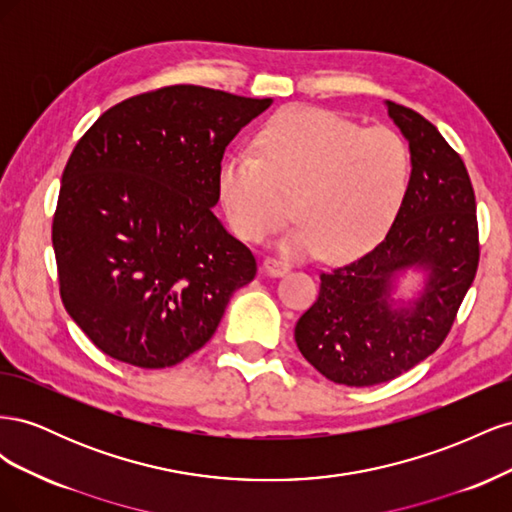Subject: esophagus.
Listing matches in <instances>:
<instances>
[{"instance_id":"1","label":"esophagus","mask_w":512,"mask_h":512,"mask_svg":"<svg viewBox=\"0 0 512 512\" xmlns=\"http://www.w3.org/2000/svg\"><path fill=\"white\" fill-rule=\"evenodd\" d=\"M265 271H267V275H271V277H282V275H286V273L290 271V262H286L284 258L269 256V258L265 260Z\"/></svg>"}]
</instances>
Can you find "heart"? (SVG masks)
Instances as JSON below:
<instances>
[{"mask_svg": "<svg viewBox=\"0 0 512 512\" xmlns=\"http://www.w3.org/2000/svg\"><path fill=\"white\" fill-rule=\"evenodd\" d=\"M412 151L389 126L361 128L327 111L297 106L277 113L256 136V158L230 156L218 170V196L235 235L260 243L286 222L292 196L297 226L282 241L292 256H356L382 239L408 196Z\"/></svg>", "mask_w": 512, "mask_h": 512, "instance_id": "obj_1", "label": "heart"}]
</instances>
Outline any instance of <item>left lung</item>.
<instances>
[{"instance_id":"1","label":"left lung","mask_w":512,"mask_h":512,"mask_svg":"<svg viewBox=\"0 0 512 512\" xmlns=\"http://www.w3.org/2000/svg\"><path fill=\"white\" fill-rule=\"evenodd\" d=\"M386 108L412 151L408 196L374 250L320 273L318 299L294 327L305 359L346 386L389 382L436 352L480 256L466 164L423 115L395 102ZM408 268H423L426 284L416 300L397 304L394 280Z\"/></svg>"}]
</instances>
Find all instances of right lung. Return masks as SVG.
<instances>
[{
  "label": "right lung",
  "mask_w": 512,
  "mask_h": 512,
  "mask_svg": "<svg viewBox=\"0 0 512 512\" xmlns=\"http://www.w3.org/2000/svg\"><path fill=\"white\" fill-rule=\"evenodd\" d=\"M271 98L173 85L108 108L61 175L59 294L104 354L177 365L218 329L256 258L215 218L228 143Z\"/></svg>",
  "instance_id": "1"
}]
</instances>
